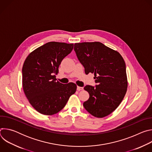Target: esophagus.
Segmentation results:
<instances>
[{
	"instance_id": "34e87169",
	"label": "esophagus",
	"mask_w": 152,
	"mask_h": 152,
	"mask_svg": "<svg viewBox=\"0 0 152 152\" xmlns=\"http://www.w3.org/2000/svg\"><path fill=\"white\" fill-rule=\"evenodd\" d=\"M83 87H81V86H77V90L78 91L83 90Z\"/></svg>"
}]
</instances>
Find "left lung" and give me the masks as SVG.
Instances as JSON below:
<instances>
[{"mask_svg": "<svg viewBox=\"0 0 152 152\" xmlns=\"http://www.w3.org/2000/svg\"><path fill=\"white\" fill-rule=\"evenodd\" d=\"M74 50L86 75L94 73V86L86 85L90 94L83 102L92 115L102 118L110 115L123 100L127 88L126 64L121 55L100 42L75 43Z\"/></svg>", "mask_w": 152, "mask_h": 152, "instance_id": "obj_1", "label": "left lung"}]
</instances>
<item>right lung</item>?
<instances>
[{
  "label": "right lung",
  "instance_id": "add662e5",
  "mask_svg": "<svg viewBox=\"0 0 152 152\" xmlns=\"http://www.w3.org/2000/svg\"><path fill=\"white\" fill-rule=\"evenodd\" d=\"M73 46L49 42L31 52L25 61L23 91L31 104L42 114L51 115L59 112L76 91L75 83L63 84L56 79L61 61L71 53Z\"/></svg>",
  "mask_w": 152,
  "mask_h": 152
}]
</instances>
